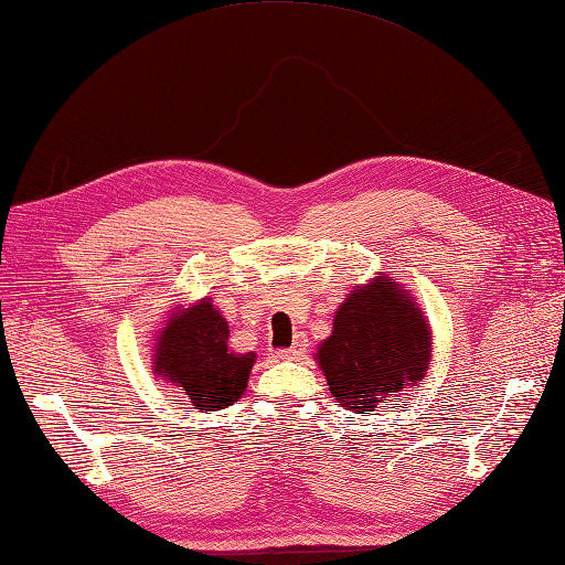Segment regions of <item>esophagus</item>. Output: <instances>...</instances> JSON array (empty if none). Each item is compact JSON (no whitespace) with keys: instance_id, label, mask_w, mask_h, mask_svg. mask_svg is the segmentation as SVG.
<instances>
[{"instance_id":"34e87169","label":"esophagus","mask_w":565,"mask_h":565,"mask_svg":"<svg viewBox=\"0 0 565 565\" xmlns=\"http://www.w3.org/2000/svg\"><path fill=\"white\" fill-rule=\"evenodd\" d=\"M305 350H307V338L305 335H297L295 338V345L290 348V350H280V358L282 360H297L299 355H302L305 353Z\"/></svg>"}]
</instances>
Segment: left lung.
Instances as JSON below:
<instances>
[{"instance_id":"obj_1","label":"left lung","mask_w":565,"mask_h":565,"mask_svg":"<svg viewBox=\"0 0 565 565\" xmlns=\"http://www.w3.org/2000/svg\"><path fill=\"white\" fill-rule=\"evenodd\" d=\"M315 360L338 406L374 411L423 382L433 360V331L416 297L377 273L335 309L333 331Z\"/></svg>"}]
</instances>
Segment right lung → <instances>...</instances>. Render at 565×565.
Here are the masks:
<instances>
[{
	"label": "right lung",
	"mask_w": 565,
	"mask_h": 565,
	"mask_svg": "<svg viewBox=\"0 0 565 565\" xmlns=\"http://www.w3.org/2000/svg\"><path fill=\"white\" fill-rule=\"evenodd\" d=\"M173 309L154 338V374L181 388L200 413L232 406L246 392L256 353L230 348V323L212 297Z\"/></svg>",
	"instance_id": "add662e5"
}]
</instances>
